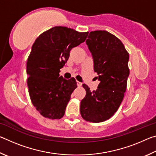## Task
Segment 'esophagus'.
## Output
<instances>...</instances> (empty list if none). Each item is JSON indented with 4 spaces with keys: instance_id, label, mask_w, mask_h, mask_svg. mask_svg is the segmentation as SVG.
<instances>
[{
    "instance_id": "1",
    "label": "esophagus",
    "mask_w": 156,
    "mask_h": 156,
    "mask_svg": "<svg viewBox=\"0 0 156 156\" xmlns=\"http://www.w3.org/2000/svg\"><path fill=\"white\" fill-rule=\"evenodd\" d=\"M82 83L81 82H80V81H77V85H78V87H81L82 86Z\"/></svg>"
}]
</instances>
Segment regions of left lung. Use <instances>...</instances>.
Instances as JSON below:
<instances>
[{
	"label": "left lung",
	"mask_w": 156,
	"mask_h": 156,
	"mask_svg": "<svg viewBox=\"0 0 156 156\" xmlns=\"http://www.w3.org/2000/svg\"><path fill=\"white\" fill-rule=\"evenodd\" d=\"M86 43L100 83L93 91L83 84L86 96L81 100L80 114L87 122H101L112 117L122 101L129 75V55L120 39L107 31H91Z\"/></svg>",
	"instance_id": "8db88e82"
}]
</instances>
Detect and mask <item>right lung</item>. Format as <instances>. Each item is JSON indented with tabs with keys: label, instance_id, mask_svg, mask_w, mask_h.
<instances>
[{
	"label": "right lung",
	"instance_id": "obj_1",
	"mask_svg": "<svg viewBox=\"0 0 156 156\" xmlns=\"http://www.w3.org/2000/svg\"><path fill=\"white\" fill-rule=\"evenodd\" d=\"M89 32L56 26L42 33L33 44L27 62V86L31 101L44 118L60 119L71 95L77 87L74 78L60 76L73 47L84 42Z\"/></svg>",
	"mask_w": 156,
	"mask_h": 156
}]
</instances>
